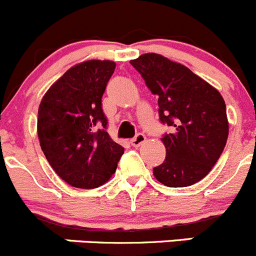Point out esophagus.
Here are the masks:
<instances>
[{
  "instance_id": "1",
  "label": "esophagus",
  "mask_w": 256,
  "mask_h": 256,
  "mask_svg": "<svg viewBox=\"0 0 256 256\" xmlns=\"http://www.w3.org/2000/svg\"><path fill=\"white\" fill-rule=\"evenodd\" d=\"M146 140V136H144L143 133H138L136 136H134L133 139H132L130 143H132V146H136V148H138V146H140L142 144H143Z\"/></svg>"
}]
</instances>
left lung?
Here are the masks:
<instances>
[{
    "instance_id": "obj_1",
    "label": "left lung",
    "mask_w": 256,
    "mask_h": 256,
    "mask_svg": "<svg viewBox=\"0 0 256 256\" xmlns=\"http://www.w3.org/2000/svg\"><path fill=\"white\" fill-rule=\"evenodd\" d=\"M130 64L146 87L158 96L166 160L153 169L156 180L170 188L198 183L219 159L226 144L229 123L219 90L188 67L156 53H146Z\"/></svg>"
}]
</instances>
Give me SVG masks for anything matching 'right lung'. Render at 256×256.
<instances>
[{
  "label": "right lung",
  "instance_id": "obj_1",
  "mask_svg": "<svg viewBox=\"0 0 256 256\" xmlns=\"http://www.w3.org/2000/svg\"><path fill=\"white\" fill-rule=\"evenodd\" d=\"M114 68L113 60L78 63L50 86L40 104L37 132L43 154L74 188L107 183L124 153L106 130L108 120L102 110Z\"/></svg>",
  "mask_w": 256,
  "mask_h": 256
}]
</instances>
